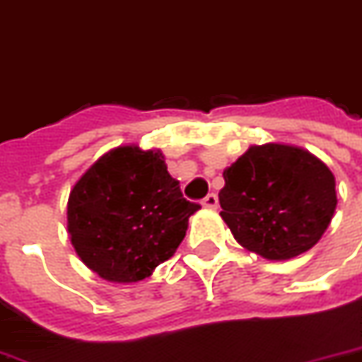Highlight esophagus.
Segmentation results:
<instances>
[{
  "label": "esophagus",
  "mask_w": 362,
  "mask_h": 362,
  "mask_svg": "<svg viewBox=\"0 0 362 362\" xmlns=\"http://www.w3.org/2000/svg\"><path fill=\"white\" fill-rule=\"evenodd\" d=\"M202 205L205 209H216L218 207V197H216L215 194H209L207 197L202 202Z\"/></svg>",
  "instance_id": "esophagus-1"
}]
</instances>
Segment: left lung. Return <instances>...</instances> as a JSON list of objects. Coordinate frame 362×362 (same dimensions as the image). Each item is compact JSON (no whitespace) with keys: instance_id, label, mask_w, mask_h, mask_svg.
Masks as SVG:
<instances>
[{"instance_id":"8db88e82","label":"left lung","mask_w":362,"mask_h":362,"mask_svg":"<svg viewBox=\"0 0 362 362\" xmlns=\"http://www.w3.org/2000/svg\"><path fill=\"white\" fill-rule=\"evenodd\" d=\"M222 176V221L242 247L269 261L309 251L338 205L334 174L303 147L251 146Z\"/></svg>"}]
</instances>
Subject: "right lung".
Wrapping results in <instances>:
<instances>
[{
	"instance_id": "add662e5",
	"label": "right lung",
	"mask_w": 362,
	"mask_h": 362,
	"mask_svg": "<svg viewBox=\"0 0 362 362\" xmlns=\"http://www.w3.org/2000/svg\"><path fill=\"white\" fill-rule=\"evenodd\" d=\"M184 199L159 149H109L74 184L66 230L80 261L107 282L149 278L174 255L199 211Z\"/></svg>"
}]
</instances>
